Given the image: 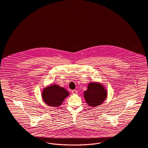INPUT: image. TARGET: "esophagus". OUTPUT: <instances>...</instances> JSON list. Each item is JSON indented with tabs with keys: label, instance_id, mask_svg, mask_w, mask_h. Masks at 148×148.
I'll list each match as a JSON object with an SVG mask.
<instances>
[{
	"label": "esophagus",
	"instance_id": "obj_1",
	"mask_svg": "<svg viewBox=\"0 0 148 148\" xmlns=\"http://www.w3.org/2000/svg\"><path fill=\"white\" fill-rule=\"evenodd\" d=\"M71 92H72V93H73V94H77V90H73L71 91Z\"/></svg>",
	"mask_w": 148,
	"mask_h": 148
}]
</instances>
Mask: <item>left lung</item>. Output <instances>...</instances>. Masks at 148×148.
Here are the masks:
<instances>
[{"label": "left lung", "mask_w": 148, "mask_h": 148, "mask_svg": "<svg viewBox=\"0 0 148 148\" xmlns=\"http://www.w3.org/2000/svg\"><path fill=\"white\" fill-rule=\"evenodd\" d=\"M84 94V97L88 105L92 107L101 105L107 97L104 87L98 83H89Z\"/></svg>", "instance_id": "1"}]
</instances>
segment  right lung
Returning <instances> with one entry per match:
<instances>
[{"instance_id":"right-lung-1","label":"right lung","mask_w":148,"mask_h":148,"mask_svg":"<svg viewBox=\"0 0 148 148\" xmlns=\"http://www.w3.org/2000/svg\"><path fill=\"white\" fill-rule=\"evenodd\" d=\"M69 92L58 85H52L45 88L42 93V100L49 106L56 107L60 106Z\"/></svg>"}]
</instances>
